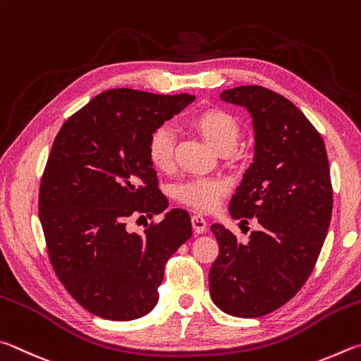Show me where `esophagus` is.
<instances>
[{"label":"esophagus","mask_w":361,"mask_h":361,"mask_svg":"<svg viewBox=\"0 0 361 361\" xmlns=\"http://www.w3.org/2000/svg\"><path fill=\"white\" fill-rule=\"evenodd\" d=\"M192 225H193V230L197 235H201V233H204L207 230V222L203 216H200V214H195L192 217Z\"/></svg>","instance_id":"obj_1"}]
</instances>
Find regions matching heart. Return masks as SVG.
Instances as JSON below:
<instances>
[{
	"label": "heart",
	"instance_id": "b5f03b06",
	"mask_svg": "<svg viewBox=\"0 0 361 361\" xmlns=\"http://www.w3.org/2000/svg\"><path fill=\"white\" fill-rule=\"evenodd\" d=\"M190 125L206 142L217 152L235 149L241 136V125L228 111L219 107H207L190 117ZM147 155L157 169L166 171L174 160V133L163 125L152 133L147 142ZM228 185L216 177H193L177 185L176 195L182 203L195 207L197 211H212L220 204Z\"/></svg>",
	"mask_w": 361,
	"mask_h": 361
}]
</instances>
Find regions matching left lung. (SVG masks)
<instances>
[{
    "mask_svg": "<svg viewBox=\"0 0 361 361\" xmlns=\"http://www.w3.org/2000/svg\"><path fill=\"white\" fill-rule=\"evenodd\" d=\"M250 114L254 160L230 201V214L258 222L249 243L224 225L211 230L219 257L211 298L235 317H262L286 305L312 273L330 226L333 190L324 139L292 101L264 87L220 93Z\"/></svg>",
    "mask_w": 361,
    "mask_h": 361,
    "instance_id": "left-lung-1",
    "label": "left lung"
}]
</instances>
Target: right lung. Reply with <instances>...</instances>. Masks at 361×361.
<instances>
[{"instance_id":"right-lung-1","label":"right lung","mask_w":361,"mask_h":361,"mask_svg":"<svg viewBox=\"0 0 361 361\" xmlns=\"http://www.w3.org/2000/svg\"><path fill=\"white\" fill-rule=\"evenodd\" d=\"M195 97L117 88L94 97L56 135L39 188L50 262L73 298L98 317L135 320L158 302L164 263L192 238L147 155L152 133ZM165 212L142 235L126 220Z\"/></svg>"}]
</instances>
